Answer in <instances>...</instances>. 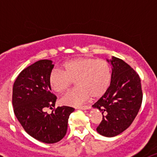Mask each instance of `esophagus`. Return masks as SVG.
Listing matches in <instances>:
<instances>
[{
	"mask_svg": "<svg viewBox=\"0 0 157 157\" xmlns=\"http://www.w3.org/2000/svg\"><path fill=\"white\" fill-rule=\"evenodd\" d=\"M76 109H81V110H86V109H89L90 108H89L88 106H79V107H77Z\"/></svg>",
	"mask_w": 157,
	"mask_h": 157,
	"instance_id": "1",
	"label": "esophagus"
}]
</instances>
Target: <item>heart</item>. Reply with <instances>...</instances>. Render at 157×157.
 I'll return each mask as SVG.
<instances>
[{"label": "heart", "instance_id": "1", "mask_svg": "<svg viewBox=\"0 0 157 157\" xmlns=\"http://www.w3.org/2000/svg\"><path fill=\"white\" fill-rule=\"evenodd\" d=\"M63 70L53 69L48 75V84L54 92L66 91L73 82L77 89L69 91L61 98L62 104L78 107L91 97L99 98L106 93L112 82L110 64L103 59L79 57L67 61Z\"/></svg>", "mask_w": 157, "mask_h": 157}]
</instances>
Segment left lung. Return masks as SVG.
<instances>
[{
	"instance_id": "obj_1",
	"label": "left lung",
	"mask_w": 157,
	"mask_h": 157,
	"mask_svg": "<svg viewBox=\"0 0 157 157\" xmlns=\"http://www.w3.org/2000/svg\"><path fill=\"white\" fill-rule=\"evenodd\" d=\"M111 63L110 86L93 105L103 115L97 131L105 137L118 135L131 125L139 112L143 98L138 73L120 58L113 57Z\"/></svg>"
}]
</instances>
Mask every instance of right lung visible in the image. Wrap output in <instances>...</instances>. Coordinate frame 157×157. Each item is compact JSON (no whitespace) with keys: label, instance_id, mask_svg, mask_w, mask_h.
Returning <instances> with one entry per match:
<instances>
[{"label":"right lung","instance_id":"add662e5","mask_svg":"<svg viewBox=\"0 0 157 157\" xmlns=\"http://www.w3.org/2000/svg\"><path fill=\"white\" fill-rule=\"evenodd\" d=\"M52 62L41 59L23 69L16 78L12 89L14 113L25 131L47 144L58 142L65 136L70 115L75 109L55 107L56 96L51 93L48 75ZM52 109V113L46 112Z\"/></svg>","mask_w":157,"mask_h":157}]
</instances>
